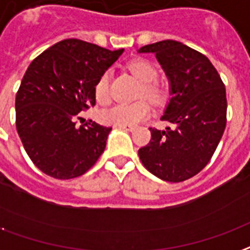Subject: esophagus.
Here are the masks:
<instances>
[{
  "label": "esophagus",
  "instance_id": "esophagus-1",
  "mask_svg": "<svg viewBox=\"0 0 250 250\" xmlns=\"http://www.w3.org/2000/svg\"><path fill=\"white\" fill-rule=\"evenodd\" d=\"M116 127H119V128H125V130H127V131H134L135 130V125H116Z\"/></svg>",
  "mask_w": 250,
  "mask_h": 250
}]
</instances>
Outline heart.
Here are the masks:
<instances>
[{"mask_svg":"<svg viewBox=\"0 0 250 250\" xmlns=\"http://www.w3.org/2000/svg\"><path fill=\"white\" fill-rule=\"evenodd\" d=\"M128 70L135 78L143 83L140 88L139 95L146 97L152 103H160L164 98V90L155 82L158 78V70L151 62L146 59H134L128 63ZM95 98L99 103H107L110 99V73L104 71L98 78L95 83ZM149 104L146 101H139L125 104V103H118L107 110L101 112V119L107 125H134L146 119L149 115Z\"/></svg>","mask_w":250,"mask_h":250,"instance_id":"b5f03b06","label":"heart"}]
</instances>
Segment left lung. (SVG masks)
Here are the masks:
<instances>
[{"instance_id": "8db88e82", "label": "left lung", "mask_w": 250, "mask_h": 250, "mask_svg": "<svg viewBox=\"0 0 250 250\" xmlns=\"http://www.w3.org/2000/svg\"><path fill=\"white\" fill-rule=\"evenodd\" d=\"M139 53H153L166 71L171 99L162 120L172 125L149 128L151 140L139 158L159 179L184 182L209 163L219 146L227 125L225 86L209 59L182 42L160 41Z\"/></svg>"}]
</instances>
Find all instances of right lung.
I'll return each mask as SVG.
<instances>
[{
  "label": "right lung",
  "mask_w": 250,
  "mask_h": 250,
  "mask_svg": "<svg viewBox=\"0 0 250 250\" xmlns=\"http://www.w3.org/2000/svg\"><path fill=\"white\" fill-rule=\"evenodd\" d=\"M123 53L90 42L63 40L37 57L16 97V125L23 148L41 171L54 179L87 172L104 148L111 127L75 118L95 106V83Z\"/></svg>",
  "instance_id": "right-lung-1"
}]
</instances>
